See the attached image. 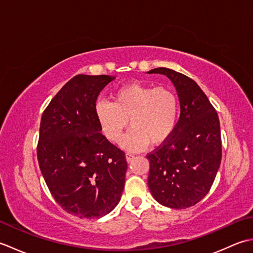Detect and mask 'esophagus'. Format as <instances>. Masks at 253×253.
<instances>
[{
	"label": "esophagus",
	"mask_w": 253,
	"mask_h": 253,
	"mask_svg": "<svg viewBox=\"0 0 253 253\" xmlns=\"http://www.w3.org/2000/svg\"><path fill=\"white\" fill-rule=\"evenodd\" d=\"M135 158V155H133L132 153H129V152H127L126 153V160H127V162H130V161Z\"/></svg>",
	"instance_id": "34e87169"
}]
</instances>
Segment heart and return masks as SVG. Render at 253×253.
<instances>
[{"mask_svg": "<svg viewBox=\"0 0 253 253\" xmlns=\"http://www.w3.org/2000/svg\"><path fill=\"white\" fill-rule=\"evenodd\" d=\"M112 98V103L99 101L95 105L96 118L111 141H121L128 120L132 128L123 140V146L127 149L160 144L173 133L179 103L170 88L130 83L117 89Z\"/></svg>", "mask_w": 253, "mask_h": 253, "instance_id": "b5f03b06", "label": "heart"}]
</instances>
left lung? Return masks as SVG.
I'll return each instance as SVG.
<instances>
[{
  "label": "left lung",
  "mask_w": 253,
  "mask_h": 253,
  "mask_svg": "<svg viewBox=\"0 0 253 253\" xmlns=\"http://www.w3.org/2000/svg\"><path fill=\"white\" fill-rule=\"evenodd\" d=\"M148 73L168 76L180 102V116L173 133L147 154L149 189L162 206L190 208L208 195L221 164L217 113L195 80L186 75L165 67Z\"/></svg>",
  "instance_id": "left-lung-1"
}]
</instances>
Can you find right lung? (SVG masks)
I'll return each mask as SVG.
<instances>
[{
    "label": "right lung",
    "instance_id": "add662e5",
    "mask_svg": "<svg viewBox=\"0 0 253 253\" xmlns=\"http://www.w3.org/2000/svg\"><path fill=\"white\" fill-rule=\"evenodd\" d=\"M113 79L77 75L41 117L37 157L42 176L58 206L80 218L110 213L125 186V152L102 135L95 114L98 95Z\"/></svg>",
    "mask_w": 253,
    "mask_h": 253
}]
</instances>
